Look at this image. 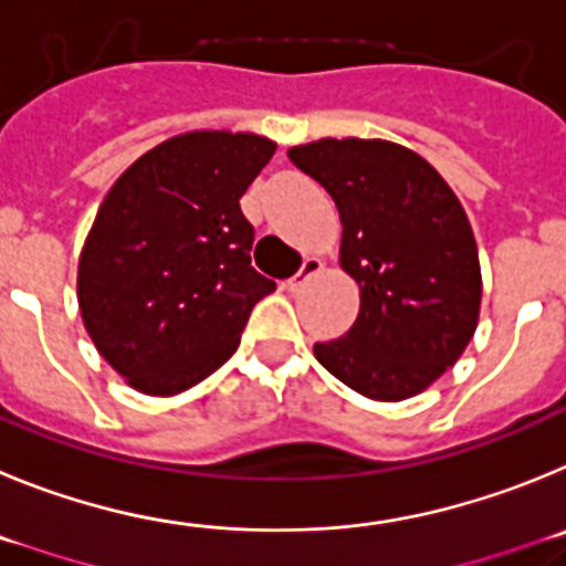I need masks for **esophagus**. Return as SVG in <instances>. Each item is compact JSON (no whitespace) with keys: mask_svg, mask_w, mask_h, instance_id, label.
I'll return each instance as SVG.
<instances>
[{"mask_svg":"<svg viewBox=\"0 0 566 566\" xmlns=\"http://www.w3.org/2000/svg\"><path fill=\"white\" fill-rule=\"evenodd\" d=\"M321 271H324V262H321L318 256H307V259H304L302 268H298V273H295L293 279H287V290H290V293L302 290L304 282H307V279H313V276H318Z\"/></svg>","mask_w":566,"mask_h":566,"instance_id":"esophagus-1","label":"esophagus"}]
</instances>
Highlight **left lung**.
Instances as JSON below:
<instances>
[{
    "instance_id": "1",
    "label": "left lung",
    "mask_w": 566,
    "mask_h": 566,
    "mask_svg": "<svg viewBox=\"0 0 566 566\" xmlns=\"http://www.w3.org/2000/svg\"><path fill=\"white\" fill-rule=\"evenodd\" d=\"M287 157L338 206V262L360 290L349 333L315 344V358L369 400L420 395L480 324L482 271L465 208L429 160L380 137H321Z\"/></svg>"
}]
</instances>
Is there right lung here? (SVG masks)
<instances>
[{"label": "right lung", "mask_w": 566, "mask_h": 566, "mask_svg": "<svg viewBox=\"0 0 566 566\" xmlns=\"http://www.w3.org/2000/svg\"><path fill=\"white\" fill-rule=\"evenodd\" d=\"M273 151L253 132H182L137 157L101 202L78 256V310L132 389L171 397L202 384L276 290L251 268L253 226L239 208Z\"/></svg>", "instance_id": "1"}]
</instances>
